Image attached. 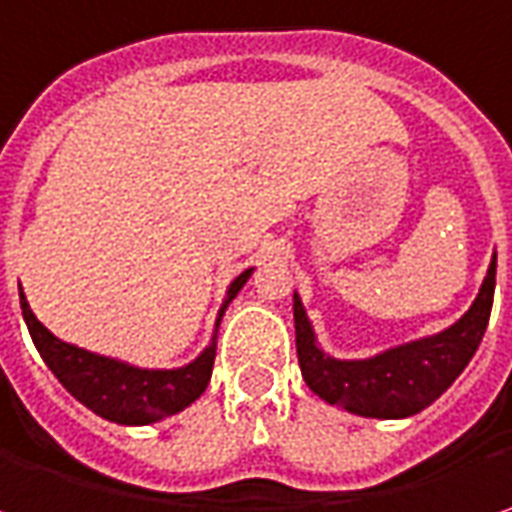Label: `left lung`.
Listing matches in <instances>:
<instances>
[{
  "mask_svg": "<svg viewBox=\"0 0 512 512\" xmlns=\"http://www.w3.org/2000/svg\"><path fill=\"white\" fill-rule=\"evenodd\" d=\"M493 292L496 263H490L473 306L453 326L361 361H341L323 352L295 292V344L303 381L326 404L346 412L364 418H410L447 392L476 355L490 321Z\"/></svg>",
  "mask_w": 512,
  "mask_h": 512,
  "instance_id": "8db88e82",
  "label": "left lung"
}]
</instances>
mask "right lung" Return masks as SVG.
I'll return each instance as SVG.
<instances>
[{
    "mask_svg": "<svg viewBox=\"0 0 512 512\" xmlns=\"http://www.w3.org/2000/svg\"><path fill=\"white\" fill-rule=\"evenodd\" d=\"M249 275H252V269L240 272L232 280L214 326H220L226 306L237 298V292L243 289ZM19 303H22V318L28 323V332L34 338L42 361L48 364V369L59 378V384L68 389L79 404H85L100 418H108L114 424H128V427L154 424L160 418L186 410L209 387L214 352H217V329H214L212 344L186 367L143 369L59 341L54 332H48L42 323L36 321V315L31 312L22 292H19Z\"/></svg>",
    "mask_w": 512,
    "mask_h": 512,
    "instance_id": "right-lung-1",
    "label": "right lung"
}]
</instances>
